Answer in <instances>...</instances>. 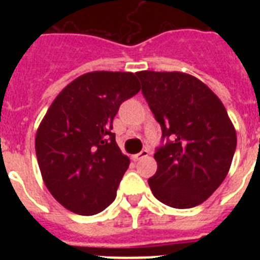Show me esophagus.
I'll return each mask as SVG.
<instances>
[{
    "label": "esophagus",
    "mask_w": 260,
    "mask_h": 260,
    "mask_svg": "<svg viewBox=\"0 0 260 260\" xmlns=\"http://www.w3.org/2000/svg\"><path fill=\"white\" fill-rule=\"evenodd\" d=\"M147 156H148V151L143 150V151H141L139 153H135V155H133L132 158L134 160V161H138V160H141V158H143V157H147Z\"/></svg>",
    "instance_id": "esophagus-1"
}]
</instances>
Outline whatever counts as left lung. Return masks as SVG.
I'll return each instance as SVG.
<instances>
[{
  "label": "left lung",
  "instance_id": "8db88e82",
  "mask_svg": "<svg viewBox=\"0 0 260 260\" xmlns=\"http://www.w3.org/2000/svg\"><path fill=\"white\" fill-rule=\"evenodd\" d=\"M142 93L161 126L157 171L148 180L156 199L191 208L210 198L228 174L237 135L220 99L180 71H138Z\"/></svg>",
  "mask_w": 260,
  "mask_h": 260
}]
</instances>
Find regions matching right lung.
Listing matches in <instances>:
<instances>
[{
    "mask_svg": "<svg viewBox=\"0 0 260 260\" xmlns=\"http://www.w3.org/2000/svg\"><path fill=\"white\" fill-rule=\"evenodd\" d=\"M139 89L133 73H87L62 89L41 121L35 139L41 176L71 212L96 215L116 199L130 160L117 146L113 118Z\"/></svg>",
    "mask_w": 260,
    "mask_h": 260,
    "instance_id": "obj_1",
    "label": "right lung"
}]
</instances>
